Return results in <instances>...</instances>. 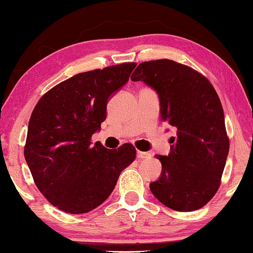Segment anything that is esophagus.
Returning a JSON list of instances; mask_svg holds the SVG:
<instances>
[{
  "instance_id": "esophagus-1",
  "label": "esophagus",
  "mask_w": 253,
  "mask_h": 253,
  "mask_svg": "<svg viewBox=\"0 0 253 253\" xmlns=\"http://www.w3.org/2000/svg\"><path fill=\"white\" fill-rule=\"evenodd\" d=\"M136 157H138V159H148V158H151V154L147 153V152L138 151L136 152Z\"/></svg>"
}]
</instances>
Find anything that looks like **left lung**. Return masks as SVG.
Listing matches in <instances>:
<instances>
[{"label": "left lung", "mask_w": 253, "mask_h": 253, "mask_svg": "<svg viewBox=\"0 0 253 253\" xmlns=\"http://www.w3.org/2000/svg\"><path fill=\"white\" fill-rule=\"evenodd\" d=\"M130 80L157 90L161 120L176 130L169 156H157L163 169L152 193L179 212L203 208L220 186L230 148L217 92L199 72L169 59L140 63Z\"/></svg>", "instance_id": "1"}]
</instances>
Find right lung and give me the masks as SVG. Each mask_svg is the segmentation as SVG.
<instances>
[{
  "mask_svg": "<svg viewBox=\"0 0 253 253\" xmlns=\"http://www.w3.org/2000/svg\"><path fill=\"white\" fill-rule=\"evenodd\" d=\"M135 62L80 73L60 82L36 103L24 158L39 191L61 211L87 213L114 190L135 159L132 144L108 150L90 138L106 120L109 96L128 81Z\"/></svg>",
  "mask_w": 253,
  "mask_h": 253,
  "instance_id": "right-lung-1",
  "label": "right lung"
}]
</instances>
